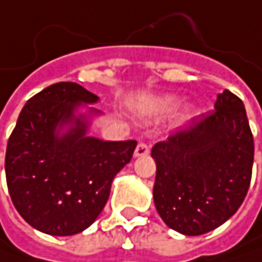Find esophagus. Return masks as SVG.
<instances>
[{"label":"esophagus","instance_id":"34e87169","mask_svg":"<svg viewBox=\"0 0 262 262\" xmlns=\"http://www.w3.org/2000/svg\"><path fill=\"white\" fill-rule=\"evenodd\" d=\"M150 151V147L147 142H139L135 148V158H142V156H147Z\"/></svg>","mask_w":262,"mask_h":262}]
</instances>
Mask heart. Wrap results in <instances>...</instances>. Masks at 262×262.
I'll use <instances>...</instances> for the list:
<instances>
[{"label":"heart","instance_id":"b5f03b06","mask_svg":"<svg viewBox=\"0 0 262 262\" xmlns=\"http://www.w3.org/2000/svg\"><path fill=\"white\" fill-rule=\"evenodd\" d=\"M179 107V98L174 95H161V97H153L148 98L144 103V114L148 118L153 120H161L165 117H170L176 109ZM186 117V112L183 114Z\"/></svg>","mask_w":262,"mask_h":262}]
</instances>
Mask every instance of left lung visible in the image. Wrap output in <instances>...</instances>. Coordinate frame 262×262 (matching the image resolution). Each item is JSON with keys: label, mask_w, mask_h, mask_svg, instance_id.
Here are the masks:
<instances>
[{"label": "left lung", "mask_w": 262, "mask_h": 262, "mask_svg": "<svg viewBox=\"0 0 262 262\" xmlns=\"http://www.w3.org/2000/svg\"><path fill=\"white\" fill-rule=\"evenodd\" d=\"M155 206L183 235L206 234L241 206L252 178L253 136L243 101L225 89L214 112L151 148Z\"/></svg>", "instance_id": "obj_1"}]
</instances>
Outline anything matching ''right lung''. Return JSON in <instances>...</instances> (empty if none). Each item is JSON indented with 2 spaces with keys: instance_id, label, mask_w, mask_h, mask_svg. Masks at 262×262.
Returning a JSON list of instances; mask_svg holds the SVG:
<instances>
[{
  "instance_id": "right-lung-1",
  "label": "right lung",
  "mask_w": 262,
  "mask_h": 262,
  "mask_svg": "<svg viewBox=\"0 0 262 262\" xmlns=\"http://www.w3.org/2000/svg\"><path fill=\"white\" fill-rule=\"evenodd\" d=\"M98 97L77 83L60 81L23 107L6 151L12 202L34 229L76 235L103 211L114 178L130 162L136 141L89 136L101 115Z\"/></svg>"
}]
</instances>
